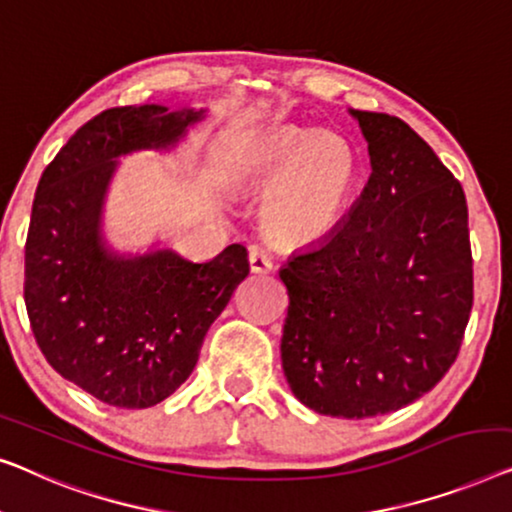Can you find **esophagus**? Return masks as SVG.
Returning <instances> with one entry per match:
<instances>
[{
    "mask_svg": "<svg viewBox=\"0 0 512 512\" xmlns=\"http://www.w3.org/2000/svg\"><path fill=\"white\" fill-rule=\"evenodd\" d=\"M248 262H250V271L253 273H269L273 269L271 255L262 248H250Z\"/></svg>",
    "mask_w": 512,
    "mask_h": 512,
    "instance_id": "1",
    "label": "esophagus"
}]
</instances>
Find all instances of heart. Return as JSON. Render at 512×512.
<instances>
[{
    "label": "heart",
    "mask_w": 512,
    "mask_h": 512,
    "mask_svg": "<svg viewBox=\"0 0 512 512\" xmlns=\"http://www.w3.org/2000/svg\"><path fill=\"white\" fill-rule=\"evenodd\" d=\"M236 171L253 187L277 183L262 206L264 232L280 243H308L336 222L355 183L357 157L334 132L283 125L243 143Z\"/></svg>",
    "instance_id": "obj_1"
}]
</instances>
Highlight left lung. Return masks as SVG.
<instances>
[{"label": "left lung", "instance_id": "8db88e82", "mask_svg": "<svg viewBox=\"0 0 512 512\" xmlns=\"http://www.w3.org/2000/svg\"><path fill=\"white\" fill-rule=\"evenodd\" d=\"M371 176L325 241L292 255L280 341L290 390L320 415H385L427 394L462 348L473 306L462 183L420 134L350 111Z\"/></svg>", "mask_w": 512, "mask_h": 512}]
</instances>
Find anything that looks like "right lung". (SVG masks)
Listing matches in <instances>:
<instances>
[{
  "label": "right lung",
  "instance_id": "add662e5",
  "mask_svg": "<svg viewBox=\"0 0 512 512\" xmlns=\"http://www.w3.org/2000/svg\"><path fill=\"white\" fill-rule=\"evenodd\" d=\"M201 115L155 104L106 109L64 143L34 194L25 241L32 334L62 378L109 406L150 408L174 394L250 271L241 243L192 264L171 250L113 255L99 234L113 157L167 148Z\"/></svg>",
  "mask_w": 512,
  "mask_h": 512
}]
</instances>
